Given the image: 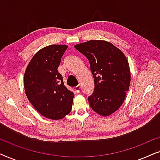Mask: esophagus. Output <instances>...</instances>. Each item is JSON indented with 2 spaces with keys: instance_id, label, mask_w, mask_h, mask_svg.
I'll return each instance as SVG.
<instances>
[{
  "instance_id": "esophagus-1",
  "label": "esophagus",
  "mask_w": 160,
  "mask_h": 160,
  "mask_svg": "<svg viewBox=\"0 0 160 160\" xmlns=\"http://www.w3.org/2000/svg\"><path fill=\"white\" fill-rule=\"evenodd\" d=\"M80 89H81V86H80V85H77V86L74 87V90H75L76 92H77V93L79 92Z\"/></svg>"
}]
</instances>
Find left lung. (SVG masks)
<instances>
[{
  "label": "left lung",
  "mask_w": 160,
  "mask_h": 160,
  "mask_svg": "<svg viewBox=\"0 0 160 160\" xmlns=\"http://www.w3.org/2000/svg\"><path fill=\"white\" fill-rule=\"evenodd\" d=\"M74 47L88 59L95 80V89L88 97L89 106L98 114L111 115L123 103L130 87V71L125 55L102 40H91Z\"/></svg>",
  "instance_id": "1"
}]
</instances>
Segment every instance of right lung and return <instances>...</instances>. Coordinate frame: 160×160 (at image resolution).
I'll list each match as a JSON object with an SVG mask.
<instances>
[{"mask_svg": "<svg viewBox=\"0 0 160 160\" xmlns=\"http://www.w3.org/2000/svg\"><path fill=\"white\" fill-rule=\"evenodd\" d=\"M66 45H50L30 61L24 76L28 99L41 115L58 120L71 112L74 93L68 89L58 68Z\"/></svg>", "mask_w": 160, "mask_h": 160, "instance_id": "add662e5", "label": "right lung"}]
</instances>
